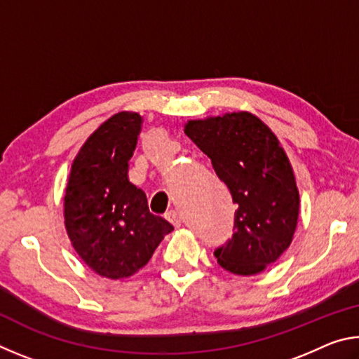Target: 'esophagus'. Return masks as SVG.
I'll use <instances>...</instances> for the list:
<instances>
[{
	"label": "esophagus",
	"instance_id": "1",
	"mask_svg": "<svg viewBox=\"0 0 359 359\" xmlns=\"http://www.w3.org/2000/svg\"><path fill=\"white\" fill-rule=\"evenodd\" d=\"M166 220L169 222V223H172L175 228H179L180 226V223H182V218H180V215H179V212L177 210H169V212H166Z\"/></svg>",
	"mask_w": 359,
	"mask_h": 359
}]
</instances>
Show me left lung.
<instances>
[{
	"label": "left lung",
	"mask_w": 359,
	"mask_h": 359,
	"mask_svg": "<svg viewBox=\"0 0 359 359\" xmlns=\"http://www.w3.org/2000/svg\"><path fill=\"white\" fill-rule=\"evenodd\" d=\"M185 135L210 158L228 185L234 234L215 250L217 263L236 276H257L290 247L299 217V191L287 151L252 112L188 120Z\"/></svg>",
	"instance_id": "left-lung-1"
}]
</instances>
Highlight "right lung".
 Segmentation results:
<instances>
[{
	"instance_id": "add662e5",
	"label": "right lung",
	"mask_w": 359,
	"mask_h": 359,
	"mask_svg": "<svg viewBox=\"0 0 359 359\" xmlns=\"http://www.w3.org/2000/svg\"><path fill=\"white\" fill-rule=\"evenodd\" d=\"M142 128L137 112L101 123L71 165L63 198L65 228L90 269L111 280L135 276L174 229L149 210L145 193L128 179V161Z\"/></svg>"
}]
</instances>
